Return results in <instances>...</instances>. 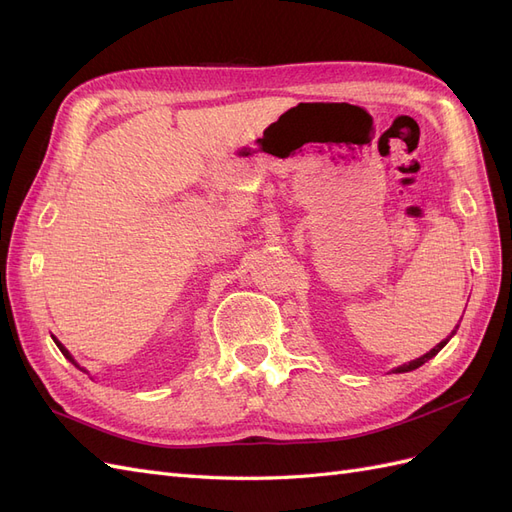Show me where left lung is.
<instances>
[{"mask_svg":"<svg viewBox=\"0 0 512 512\" xmlns=\"http://www.w3.org/2000/svg\"><path fill=\"white\" fill-rule=\"evenodd\" d=\"M446 342H448V339H444V342H440L436 348H433V350H429L427 354H423L421 356V359H416V361H410V363H406V365H399L397 369H393L395 371V374H404V371H412V369H416V367H421L423 363H427L429 359H433V356H436L444 346H446Z\"/></svg>","mask_w":512,"mask_h":512,"instance_id":"obj_1","label":"left lung"}]
</instances>
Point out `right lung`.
<instances>
[{
  "label": "right lung",
  "mask_w": 512,
  "mask_h": 512,
  "mask_svg": "<svg viewBox=\"0 0 512 512\" xmlns=\"http://www.w3.org/2000/svg\"><path fill=\"white\" fill-rule=\"evenodd\" d=\"M53 339H55V337H53ZM55 344H57V346H59V350H61V354H64V356H66V359H68V361H70V363H74V365H76V361H74V359H72V354H70V352H68V350H66V348H64V346H61V344H59V342H57V339H55ZM76 367H79V365H76ZM79 369H83V367H79ZM83 371H85V369H83Z\"/></svg>",
  "instance_id": "add662e5"
}]
</instances>
